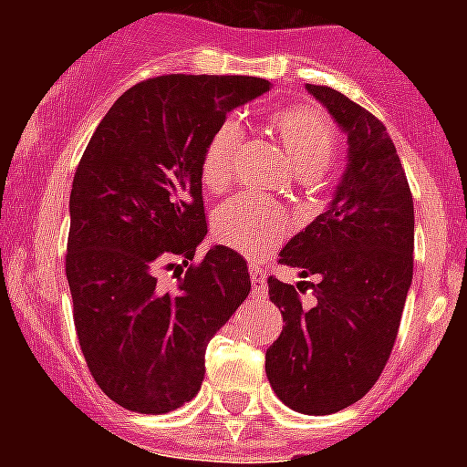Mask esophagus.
<instances>
[{"mask_svg": "<svg viewBox=\"0 0 467 467\" xmlns=\"http://www.w3.org/2000/svg\"><path fill=\"white\" fill-rule=\"evenodd\" d=\"M250 278H253L254 290H264V280H266V274H264L262 266H257V264H250Z\"/></svg>", "mask_w": 467, "mask_h": 467, "instance_id": "esophagus-1", "label": "esophagus"}]
</instances>
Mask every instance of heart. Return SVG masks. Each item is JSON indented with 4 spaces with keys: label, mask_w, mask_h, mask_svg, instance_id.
<instances>
[{
    "label": "heart",
    "mask_w": 467,
    "mask_h": 467,
    "mask_svg": "<svg viewBox=\"0 0 467 467\" xmlns=\"http://www.w3.org/2000/svg\"><path fill=\"white\" fill-rule=\"evenodd\" d=\"M271 130L290 156L299 175H316L327 168L334 154L337 135L323 111L313 107H285L271 119ZM238 142L236 126H222L210 138L201 163V182L208 192L220 193L231 182V151ZM290 229L285 210L269 201L238 196L226 201L213 217L214 238L247 257H264L271 253Z\"/></svg>",
    "instance_id": "1"
}]
</instances>
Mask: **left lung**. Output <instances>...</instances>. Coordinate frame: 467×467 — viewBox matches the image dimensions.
<instances>
[{
  "label": "left lung",
  "instance_id": "left-lung-1",
  "mask_svg": "<svg viewBox=\"0 0 467 467\" xmlns=\"http://www.w3.org/2000/svg\"><path fill=\"white\" fill-rule=\"evenodd\" d=\"M306 90L348 154L325 213L280 250V264L320 278L316 304L301 306L299 283L269 278L285 327L266 350V377L290 410L325 416L365 398L390 358L414 271V201L386 126L339 90Z\"/></svg>",
  "mask_w": 467,
  "mask_h": 467
}]
</instances>
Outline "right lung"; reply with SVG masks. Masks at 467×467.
Segmentation results:
<instances>
[{
    "label": "right lung",
    "mask_w": 467,
    "mask_h": 467,
    "mask_svg": "<svg viewBox=\"0 0 467 467\" xmlns=\"http://www.w3.org/2000/svg\"><path fill=\"white\" fill-rule=\"evenodd\" d=\"M269 90L257 77L168 74L135 84L98 123L69 193L74 327L95 383L138 414L201 390L205 348L250 292L247 262L213 245L201 163L226 114ZM178 269L175 291L158 271Z\"/></svg>",
    "instance_id": "right-lung-1"
}]
</instances>
